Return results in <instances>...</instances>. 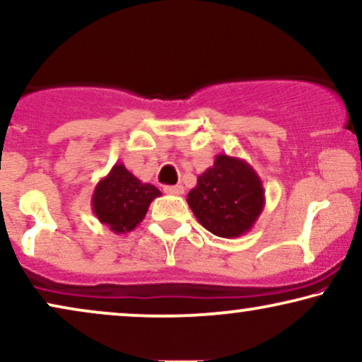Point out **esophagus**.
<instances>
[{"mask_svg": "<svg viewBox=\"0 0 362 362\" xmlns=\"http://www.w3.org/2000/svg\"><path fill=\"white\" fill-rule=\"evenodd\" d=\"M165 194H172V195H182L184 194V187L182 185H165L163 187Z\"/></svg>", "mask_w": 362, "mask_h": 362, "instance_id": "obj_1", "label": "esophagus"}]
</instances>
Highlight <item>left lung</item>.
I'll use <instances>...</instances> for the list:
<instances>
[{
	"label": "left lung",
	"mask_w": 362,
	"mask_h": 362,
	"mask_svg": "<svg viewBox=\"0 0 362 362\" xmlns=\"http://www.w3.org/2000/svg\"><path fill=\"white\" fill-rule=\"evenodd\" d=\"M264 194L262 180L245 160L221 153L197 178L187 202L209 232L234 239L247 234L257 222L265 205Z\"/></svg>",
	"instance_id": "8db88e82"
}]
</instances>
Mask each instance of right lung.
Segmentation results:
<instances>
[{
  "instance_id": "right-lung-1",
  "label": "right lung",
  "mask_w": 362,
  "mask_h": 362,
  "mask_svg": "<svg viewBox=\"0 0 362 362\" xmlns=\"http://www.w3.org/2000/svg\"><path fill=\"white\" fill-rule=\"evenodd\" d=\"M160 195L162 192L157 187L144 184L118 162L95 187L91 209L110 230L128 234L140 226L152 200Z\"/></svg>"
}]
</instances>
